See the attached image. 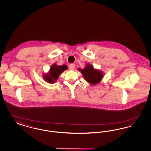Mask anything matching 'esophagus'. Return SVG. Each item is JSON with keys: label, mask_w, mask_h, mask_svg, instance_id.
Segmentation results:
<instances>
[{"label": "esophagus", "mask_w": 151, "mask_h": 151, "mask_svg": "<svg viewBox=\"0 0 151 151\" xmlns=\"http://www.w3.org/2000/svg\"><path fill=\"white\" fill-rule=\"evenodd\" d=\"M75 65L74 64H71L69 65V69L70 70H73L75 69Z\"/></svg>", "instance_id": "34e87169"}]
</instances>
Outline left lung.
Instances as JSON below:
<instances>
[{
	"instance_id": "8db88e82",
	"label": "left lung",
	"mask_w": 151,
	"mask_h": 151,
	"mask_svg": "<svg viewBox=\"0 0 151 151\" xmlns=\"http://www.w3.org/2000/svg\"><path fill=\"white\" fill-rule=\"evenodd\" d=\"M78 70L82 73L86 81L91 84L99 83L103 78L102 73L99 70L94 69L92 65L89 64L86 65L83 70L79 68Z\"/></svg>"
}]
</instances>
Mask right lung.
I'll return each mask as SVG.
<instances>
[{
    "mask_svg": "<svg viewBox=\"0 0 151 151\" xmlns=\"http://www.w3.org/2000/svg\"><path fill=\"white\" fill-rule=\"evenodd\" d=\"M67 69V67L66 65L57 66V65L54 64L51 65L50 68L49 73L44 75L43 78L47 83H54L57 80L59 75Z\"/></svg>",
    "mask_w": 151,
    "mask_h": 151,
    "instance_id": "add662e5",
    "label": "right lung"
}]
</instances>
